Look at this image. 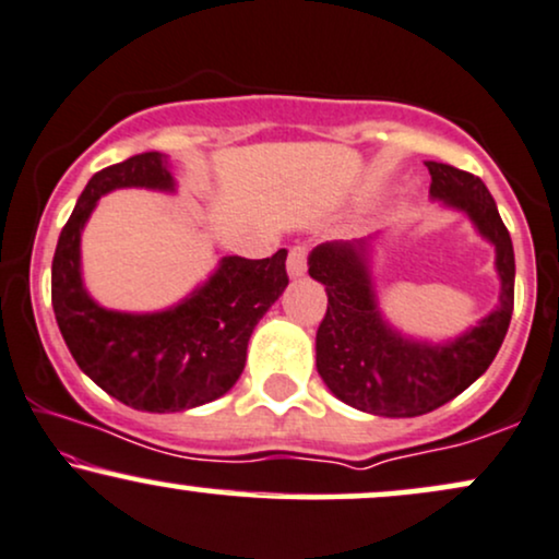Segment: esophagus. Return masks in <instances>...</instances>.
Returning <instances> with one entry per match:
<instances>
[{
    "label": "esophagus",
    "instance_id": "1",
    "mask_svg": "<svg viewBox=\"0 0 559 559\" xmlns=\"http://www.w3.org/2000/svg\"><path fill=\"white\" fill-rule=\"evenodd\" d=\"M286 271H288V275H292V278H301V275L307 273V250H305V247H294V250L288 252Z\"/></svg>",
    "mask_w": 559,
    "mask_h": 559
}]
</instances>
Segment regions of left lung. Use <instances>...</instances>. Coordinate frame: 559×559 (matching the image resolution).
<instances>
[{
    "label": "left lung",
    "mask_w": 559,
    "mask_h": 559,
    "mask_svg": "<svg viewBox=\"0 0 559 559\" xmlns=\"http://www.w3.org/2000/svg\"><path fill=\"white\" fill-rule=\"evenodd\" d=\"M429 198L472 221L495 250L500 278L489 314L450 338H419L393 325L380 307L374 254L382 231L325 241L309 252V275L325 286L328 312L314 338V365L338 401L356 412L406 419L445 406L487 372L513 318L515 254L495 198L474 174L427 160Z\"/></svg>",
    "instance_id": "obj_1"
}]
</instances>
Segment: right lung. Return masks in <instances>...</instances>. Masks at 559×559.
<instances>
[{
	"mask_svg": "<svg viewBox=\"0 0 559 559\" xmlns=\"http://www.w3.org/2000/svg\"><path fill=\"white\" fill-rule=\"evenodd\" d=\"M127 187L179 190L169 158L156 151L93 174L53 252V314L78 367L111 399L138 412H190L237 385L254 325L288 286V252L224 254L187 297L153 312L98 305L83 278V231L98 200Z\"/></svg>",
	"mask_w": 559,
	"mask_h": 559,
	"instance_id": "right-lung-1",
	"label": "right lung"
}]
</instances>
